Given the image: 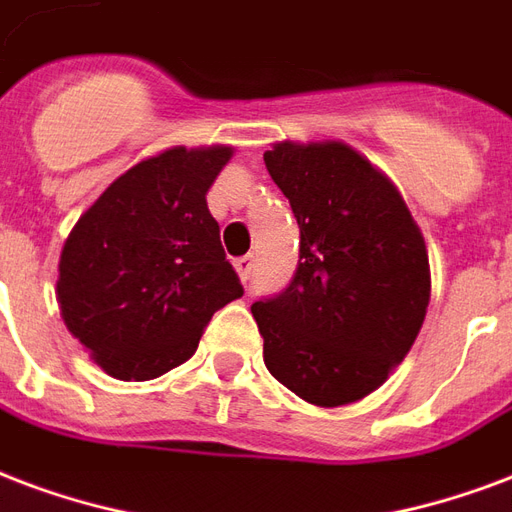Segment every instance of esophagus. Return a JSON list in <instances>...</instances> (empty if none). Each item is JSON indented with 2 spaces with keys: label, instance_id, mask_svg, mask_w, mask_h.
Returning <instances> with one entry per match:
<instances>
[{
  "label": "esophagus",
  "instance_id": "obj_1",
  "mask_svg": "<svg viewBox=\"0 0 512 512\" xmlns=\"http://www.w3.org/2000/svg\"><path fill=\"white\" fill-rule=\"evenodd\" d=\"M234 267H237V275H240V278H242V283H245V280H251L253 256H242V259L234 261Z\"/></svg>",
  "mask_w": 512,
  "mask_h": 512
}]
</instances>
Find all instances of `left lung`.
<instances>
[{"label": "left lung", "instance_id": "1", "mask_svg": "<svg viewBox=\"0 0 512 512\" xmlns=\"http://www.w3.org/2000/svg\"><path fill=\"white\" fill-rule=\"evenodd\" d=\"M264 164L299 224L297 275L251 307L264 364L310 405L359 402L424 326V234L397 186L345 142H275Z\"/></svg>", "mask_w": 512, "mask_h": 512}]
</instances>
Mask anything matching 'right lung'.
Here are the masks:
<instances>
[{"label": "right lung", "mask_w": 512, "mask_h": 512, "mask_svg": "<svg viewBox=\"0 0 512 512\" xmlns=\"http://www.w3.org/2000/svg\"><path fill=\"white\" fill-rule=\"evenodd\" d=\"M232 145H175L137 161L72 226L56 299L110 378L151 380L194 356L218 307L242 297L207 191Z\"/></svg>", "instance_id": "obj_1"}]
</instances>
